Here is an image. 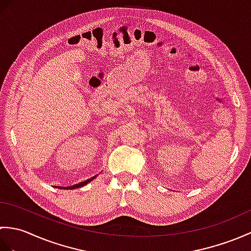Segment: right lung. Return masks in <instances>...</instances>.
I'll list each match as a JSON object with an SVG mask.
<instances>
[{"label": "right lung", "instance_id": "right-lung-1", "mask_svg": "<svg viewBox=\"0 0 251 251\" xmlns=\"http://www.w3.org/2000/svg\"><path fill=\"white\" fill-rule=\"evenodd\" d=\"M96 177H97V176H94V177L83 181V182H79V183H76V184L71 185V186H58V189H62V190H75V189H77V188H82V186H84V185H86L87 183H89L90 181H93Z\"/></svg>", "mask_w": 251, "mask_h": 251}]
</instances>
